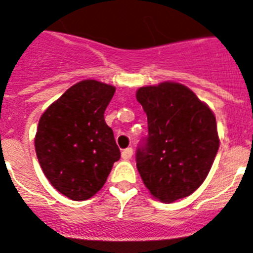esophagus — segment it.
<instances>
[{"label": "esophagus", "mask_w": 253, "mask_h": 253, "mask_svg": "<svg viewBox=\"0 0 253 253\" xmlns=\"http://www.w3.org/2000/svg\"><path fill=\"white\" fill-rule=\"evenodd\" d=\"M122 157H123V160H125V161L130 160V158L133 157V149L131 148L124 149V151L122 152Z\"/></svg>", "instance_id": "obj_1"}]
</instances>
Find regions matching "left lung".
I'll return each instance as SVG.
<instances>
[{"label":"left lung","instance_id":"1","mask_svg":"<svg viewBox=\"0 0 253 253\" xmlns=\"http://www.w3.org/2000/svg\"><path fill=\"white\" fill-rule=\"evenodd\" d=\"M137 100L148 120V137L135 154L143 182L163 203L191 195L207 178L219 148L213 111L176 82L140 87Z\"/></svg>","mask_w":253,"mask_h":253}]
</instances>
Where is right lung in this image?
Listing matches in <instances>:
<instances>
[{
    "label": "right lung",
    "instance_id": "1",
    "mask_svg": "<svg viewBox=\"0 0 253 253\" xmlns=\"http://www.w3.org/2000/svg\"><path fill=\"white\" fill-rule=\"evenodd\" d=\"M115 87L84 80L69 87L44 111L35 135L40 167L53 187L75 202L102 186L120 158L104 113Z\"/></svg>",
    "mask_w": 253,
    "mask_h": 253
}]
</instances>
